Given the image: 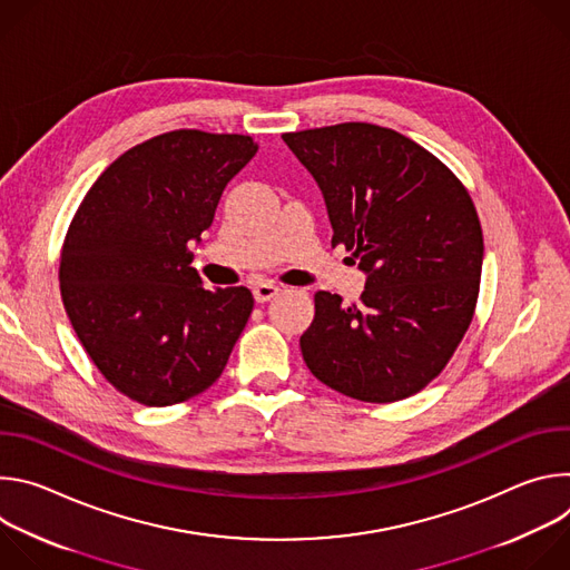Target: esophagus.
Masks as SVG:
<instances>
[{
    "mask_svg": "<svg viewBox=\"0 0 570 570\" xmlns=\"http://www.w3.org/2000/svg\"><path fill=\"white\" fill-rule=\"evenodd\" d=\"M282 288L277 286V284H273V282H262V284H257L255 288H253V293H255V299L257 302H268V299H273L277 293H279Z\"/></svg>",
    "mask_w": 570,
    "mask_h": 570,
    "instance_id": "1",
    "label": "esophagus"
}]
</instances>
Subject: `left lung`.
Here are the masks:
<instances>
[{
	"label": "left lung",
	"mask_w": 570,
	"mask_h": 570,
	"mask_svg": "<svg viewBox=\"0 0 570 570\" xmlns=\"http://www.w3.org/2000/svg\"><path fill=\"white\" fill-rule=\"evenodd\" d=\"M282 139L315 178L334 227L367 275L361 302L315 293L299 347L315 379L358 401L426 387L466 334L480 291L482 229L453 171L405 135L347 121Z\"/></svg>",
	"instance_id": "1"
}]
</instances>
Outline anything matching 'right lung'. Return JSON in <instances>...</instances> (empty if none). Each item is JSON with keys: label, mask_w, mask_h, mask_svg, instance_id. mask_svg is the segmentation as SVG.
<instances>
[{"label": "right lung", "mask_w": 570, "mask_h": 570, "mask_svg": "<svg viewBox=\"0 0 570 570\" xmlns=\"http://www.w3.org/2000/svg\"><path fill=\"white\" fill-rule=\"evenodd\" d=\"M257 148L248 135H157L119 155L69 223L65 311L106 381L137 403L161 409L205 392L246 327L253 293L203 288L191 240Z\"/></svg>", "instance_id": "add662e5"}]
</instances>
